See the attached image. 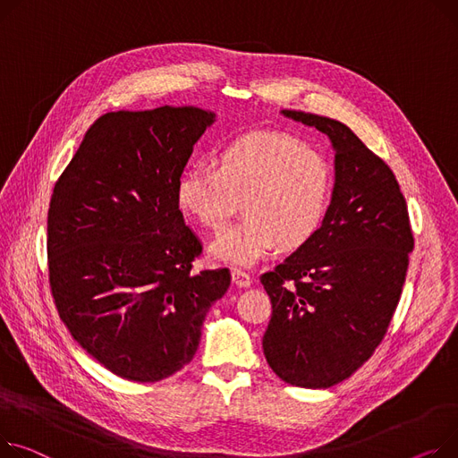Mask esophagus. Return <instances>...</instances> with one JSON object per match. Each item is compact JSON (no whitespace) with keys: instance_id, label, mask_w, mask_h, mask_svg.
Masks as SVG:
<instances>
[{"instance_id":"obj_1","label":"esophagus","mask_w":458,"mask_h":458,"mask_svg":"<svg viewBox=\"0 0 458 458\" xmlns=\"http://www.w3.org/2000/svg\"><path fill=\"white\" fill-rule=\"evenodd\" d=\"M232 282H233L237 287H249V285L252 284V278H250V274H249L247 270L233 267V268H232Z\"/></svg>"}]
</instances>
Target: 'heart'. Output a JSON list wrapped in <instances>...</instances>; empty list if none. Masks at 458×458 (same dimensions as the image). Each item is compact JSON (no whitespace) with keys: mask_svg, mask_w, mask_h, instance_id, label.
Here are the masks:
<instances>
[{"mask_svg":"<svg viewBox=\"0 0 458 458\" xmlns=\"http://www.w3.org/2000/svg\"><path fill=\"white\" fill-rule=\"evenodd\" d=\"M333 193V169L301 140L258 131L226 143L216 167L191 164L180 173L174 199L188 219L221 230L242 204L245 217L211 242L217 259L250 265L276 249H298L320 230Z\"/></svg>","mask_w":458,"mask_h":458,"instance_id":"heart-1","label":"heart"}]
</instances>
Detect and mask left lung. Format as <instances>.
<instances>
[{"label": "left lung", "instance_id": "8db88e82", "mask_svg": "<svg viewBox=\"0 0 458 458\" xmlns=\"http://www.w3.org/2000/svg\"><path fill=\"white\" fill-rule=\"evenodd\" d=\"M329 136L335 188L320 230L259 280L272 315L263 353L280 379L329 388L357 372L385 339L414 249L392 169L344 123L284 110Z\"/></svg>", "mask_w": 458, "mask_h": 458}]
</instances>
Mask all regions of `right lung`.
Masks as SVG:
<instances>
[{"label": "right lung", "instance_id": "add662e5", "mask_svg": "<svg viewBox=\"0 0 458 458\" xmlns=\"http://www.w3.org/2000/svg\"><path fill=\"white\" fill-rule=\"evenodd\" d=\"M213 121L200 108L108 112L58 176L47 211V274L60 320L112 374L162 381L191 362L230 270L202 254L174 188Z\"/></svg>", "mask_w": 458, "mask_h": 458}]
</instances>
